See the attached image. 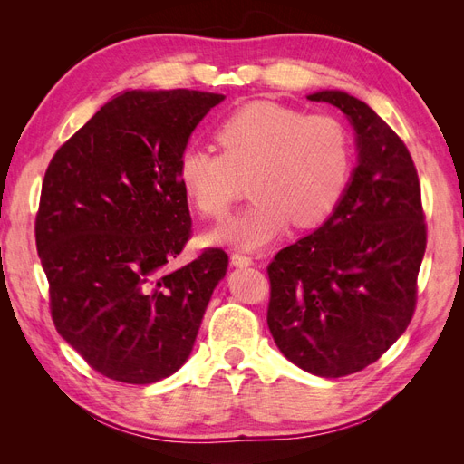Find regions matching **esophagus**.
Returning a JSON list of instances; mask_svg holds the SVG:
<instances>
[{
	"mask_svg": "<svg viewBox=\"0 0 464 464\" xmlns=\"http://www.w3.org/2000/svg\"><path fill=\"white\" fill-rule=\"evenodd\" d=\"M230 263L236 265V266H247L254 263V257L247 256V254H242V251H234V254L230 256Z\"/></svg>",
	"mask_w": 464,
	"mask_h": 464,
	"instance_id": "1",
	"label": "esophagus"
}]
</instances>
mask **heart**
I'll return each mask as SVG.
<instances>
[{"mask_svg": "<svg viewBox=\"0 0 464 464\" xmlns=\"http://www.w3.org/2000/svg\"><path fill=\"white\" fill-rule=\"evenodd\" d=\"M217 141L222 153L198 143L181 149L176 176L191 205L210 218L227 215L249 179L254 203L213 234L244 249L273 242L290 222L319 227L353 179L354 141L334 116L249 102L220 121Z\"/></svg>", "mask_w": 464, "mask_h": 464, "instance_id": "heart-1", "label": "heart"}]
</instances>
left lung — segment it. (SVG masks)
<instances>
[{"label":"left lung","mask_w":464,"mask_h":464,"mask_svg":"<svg viewBox=\"0 0 464 464\" xmlns=\"http://www.w3.org/2000/svg\"><path fill=\"white\" fill-rule=\"evenodd\" d=\"M307 98L348 116L358 166L327 222L280 249L266 266V325L298 368L343 377L377 362L409 327L428 228L418 172L402 139L346 92Z\"/></svg>","instance_id":"8db88e82"}]
</instances>
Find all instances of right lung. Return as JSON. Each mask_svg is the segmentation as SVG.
Listing matches in <instances>:
<instances>
[{
	"label": "right lung",
	"mask_w": 464,
	"mask_h": 464,
	"mask_svg": "<svg viewBox=\"0 0 464 464\" xmlns=\"http://www.w3.org/2000/svg\"><path fill=\"white\" fill-rule=\"evenodd\" d=\"M224 94L174 89L111 98L52 157L34 222L53 325L92 370L147 385L191 353L228 256L191 237L179 150Z\"/></svg>",
	"instance_id": "add662e5"
}]
</instances>
